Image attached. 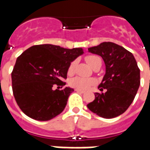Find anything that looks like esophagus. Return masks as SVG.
<instances>
[{
  "label": "esophagus",
  "instance_id": "1",
  "mask_svg": "<svg viewBox=\"0 0 150 150\" xmlns=\"http://www.w3.org/2000/svg\"><path fill=\"white\" fill-rule=\"evenodd\" d=\"M75 91H77V92H79V93H82V94L85 92L84 91H82V90H79V89H75Z\"/></svg>",
  "mask_w": 150,
  "mask_h": 150
}]
</instances>
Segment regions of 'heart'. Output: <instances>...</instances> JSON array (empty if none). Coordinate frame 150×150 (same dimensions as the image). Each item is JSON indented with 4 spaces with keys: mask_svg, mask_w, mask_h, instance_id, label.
<instances>
[{
    "mask_svg": "<svg viewBox=\"0 0 150 150\" xmlns=\"http://www.w3.org/2000/svg\"><path fill=\"white\" fill-rule=\"evenodd\" d=\"M86 61L88 63V65L91 67V68H94L95 67L97 66H101L102 64V60L99 57L96 55H88L86 57ZM75 65H76V62L73 61L70 63L68 67V74L71 75L75 71ZM70 83L73 88H76V89H79V90H87L90 88L91 86L95 83V80L93 79L90 78H83V77H75L73 78L70 82Z\"/></svg>",
    "mask_w": 150,
    "mask_h": 150,
    "instance_id": "heart-1",
    "label": "heart"
}]
</instances>
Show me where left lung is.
<instances>
[{
    "mask_svg": "<svg viewBox=\"0 0 150 150\" xmlns=\"http://www.w3.org/2000/svg\"><path fill=\"white\" fill-rule=\"evenodd\" d=\"M100 55L105 64V75L96 92L95 100L87 105L100 117L110 119L121 115L132 104L140 86V69L134 56L116 43L105 42L88 48Z\"/></svg>",
    "mask_w": 150,
    "mask_h": 150,
    "instance_id": "1",
    "label": "left lung"
}]
</instances>
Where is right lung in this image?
<instances>
[{
	"label": "right lung",
	"instance_id": "obj_1",
	"mask_svg": "<svg viewBox=\"0 0 150 150\" xmlns=\"http://www.w3.org/2000/svg\"><path fill=\"white\" fill-rule=\"evenodd\" d=\"M83 48L66 49L51 44L30 47L18 57L12 72L13 92L21 111L32 119L50 120L64 110L70 94L65 85L70 63L83 54Z\"/></svg>",
	"mask_w": 150,
	"mask_h": 150
}]
</instances>
